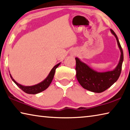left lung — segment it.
Returning a JSON list of instances; mask_svg holds the SVG:
<instances>
[{"instance_id":"left-lung-1","label":"left lung","mask_w":130,"mask_h":130,"mask_svg":"<svg viewBox=\"0 0 130 130\" xmlns=\"http://www.w3.org/2000/svg\"><path fill=\"white\" fill-rule=\"evenodd\" d=\"M110 30L116 38L121 53L118 65L113 70L105 72L97 71L91 69L85 63L82 62L78 57H75L76 77L78 81L84 89L94 93H101L110 88L118 80L122 71L124 58L123 50L118 36L113 30L110 29Z\"/></svg>"}]
</instances>
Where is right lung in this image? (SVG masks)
<instances>
[{
	"mask_svg": "<svg viewBox=\"0 0 130 130\" xmlns=\"http://www.w3.org/2000/svg\"><path fill=\"white\" fill-rule=\"evenodd\" d=\"M60 64V63L57 64L56 65H55V66L52 68V70H51L50 73L46 76V78L45 79L42 80V82H40L39 84H37L35 85H33V86H23V85H21L18 84V82H17L15 80H14L13 78L12 77L11 74H10V77H11V79L12 80L15 84L17 86H18L19 88H20L21 90H23L24 92L27 94H37V93H39L41 91L45 90V89H47L49 86H50L51 82L52 81L53 78H54V76L55 73V71H56V69L59 65Z\"/></svg>",
	"mask_w": 130,
	"mask_h": 130,
	"instance_id": "right-lung-1",
	"label": "right lung"
}]
</instances>
